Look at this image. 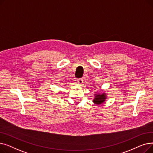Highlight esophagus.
<instances>
[{
  "label": "esophagus",
  "mask_w": 153,
  "mask_h": 153,
  "mask_svg": "<svg viewBox=\"0 0 153 153\" xmlns=\"http://www.w3.org/2000/svg\"><path fill=\"white\" fill-rule=\"evenodd\" d=\"M77 82L79 85H82L83 83V79L81 78V79H77Z\"/></svg>",
  "instance_id": "34e87169"
}]
</instances>
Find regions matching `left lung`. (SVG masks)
Masks as SVG:
<instances>
[{
  "label": "left lung",
  "mask_w": 153,
  "mask_h": 153,
  "mask_svg": "<svg viewBox=\"0 0 153 153\" xmlns=\"http://www.w3.org/2000/svg\"><path fill=\"white\" fill-rule=\"evenodd\" d=\"M107 99V95L105 92H97L94 94V98L92 102L95 104V105H101V104L106 102Z\"/></svg>",
  "instance_id": "1"
}]
</instances>
